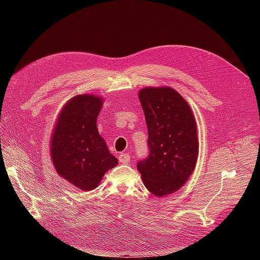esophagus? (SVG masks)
Listing matches in <instances>:
<instances>
[{
    "mask_svg": "<svg viewBox=\"0 0 260 260\" xmlns=\"http://www.w3.org/2000/svg\"><path fill=\"white\" fill-rule=\"evenodd\" d=\"M118 158H119V161L122 164H127L130 161V155L128 153H121L118 156Z\"/></svg>",
    "mask_w": 260,
    "mask_h": 260,
    "instance_id": "obj_1",
    "label": "esophagus"
}]
</instances>
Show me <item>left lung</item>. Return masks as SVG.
Segmentation results:
<instances>
[{
    "label": "left lung",
    "instance_id": "1",
    "mask_svg": "<svg viewBox=\"0 0 260 260\" xmlns=\"http://www.w3.org/2000/svg\"><path fill=\"white\" fill-rule=\"evenodd\" d=\"M148 130L149 155L138 162L147 190L162 198L180 190L199 157L198 127L192 108L170 86L139 91Z\"/></svg>",
    "mask_w": 260,
    "mask_h": 260
}]
</instances>
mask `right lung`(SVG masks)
Returning a JSON list of instances; mask_svg holds the SVG:
<instances>
[{"instance_id": "right-lung-1", "label": "right lung", "mask_w": 260, "mask_h": 260, "mask_svg": "<svg viewBox=\"0 0 260 260\" xmlns=\"http://www.w3.org/2000/svg\"><path fill=\"white\" fill-rule=\"evenodd\" d=\"M103 102L94 94L72 98L60 109L51 136V160L57 175L84 192L98 187L118 164L98 130Z\"/></svg>"}]
</instances>
